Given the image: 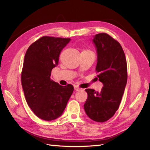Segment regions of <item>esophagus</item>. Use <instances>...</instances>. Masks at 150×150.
Returning <instances> with one entry per match:
<instances>
[{
    "label": "esophagus",
    "instance_id": "34e87169",
    "mask_svg": "<svg viewBox=\"0 0 150 150\" xmlns=\"http://www.w3.org/2000/svg\"><path fill=\"white\" fill-rule=\"evenodd\" d=\"M74 90H75V91H80L81 89L79 88V87H78V86H74Z\"/></svg>",
    "mask_w": 150,
    "mask_h": 150
}]
</instances>
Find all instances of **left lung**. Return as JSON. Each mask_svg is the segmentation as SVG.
I'll use <instances>...</instances> for the list:
<instances>
[{"mask_svg":"<svg viewBox=\"0 0 150 150\" xmlns=\"http://www.w3.org/2000/svg\"><path fill=\"white\" fill-rule=\"evenodd\" d=\"M92 42L97 50V79L103 84L100 92L86 89L88 98L85 112L91 120L103 122L112 117L119 109L127 83V63L119 42L109 35L93 36Z\"/></svg>","mask_w":150,"mask_h":150,"instance_id":"left-lung-1","label":"left lung"}]
</instances>
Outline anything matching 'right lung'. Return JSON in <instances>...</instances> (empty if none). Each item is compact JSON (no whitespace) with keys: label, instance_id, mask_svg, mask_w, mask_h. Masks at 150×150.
<instances>
[{"label":"right lung","instance_id":"right-lung-1","mask_svg":"<svg viewBox=\"0 0 150 150\" xmlns=\"http://www.w3.org/2000/svg\"><path fill=\"white\" fill-rule=\"evenodd\" d=\"M70 39L44 36L31 44L25 54L21 83L27 104L40 119L53 120L62 114L73 86L51 80L62 49Z\"/></svg>","mask_w":150,"mask_h":150}]
</instances>
